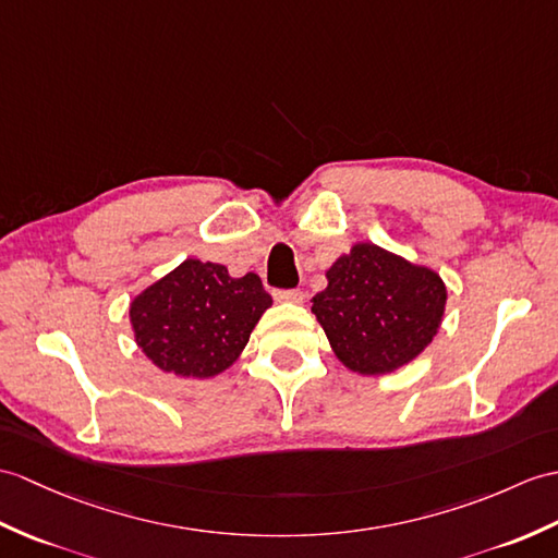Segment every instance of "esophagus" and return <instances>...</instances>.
I'll return each instance as SVG.
<instances>
[{"label":"esophagus","mask_w":558,"mask_h":558,"mask_svg":"<svg viewBox=\"0 0 558 558\" xmlns=\"http://www.w3.org/2000/svg\"><path fill=\"white\" fill-rule=\"evenodd\" d=\"M274 296H276V302H288V304H302L304 302L302 290H276Z\"/></svg>","instance_id":"esophagus-1"}]
</instances>
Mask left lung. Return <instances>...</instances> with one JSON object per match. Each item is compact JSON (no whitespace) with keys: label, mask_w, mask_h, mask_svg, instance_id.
<instances>
[{"label":"left lung","mask_w":558,"mask_h":558,"mask_svg":"<svg viewBox=\"0 0 558 558\" xmlns=\"http://www.w3.org/2000/svg\"><path fill=\"white\" fill-rule=\"evenodd\" d=\"M326 278L311 311L349 371L395 373L423 354L442 326L447 284L437 270L378 244H352Z\"/></svg>","instance_id":"left-lung-1"}]
</instances>
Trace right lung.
Returning a JSON list of instances; mask_svg holds the SVG:
<instances>
[{
  "label": "right lung",
  "mask_w": 558,
  "mask_h": 558,
  "mask_svg": "<svg viewBox=\"0 0 558 558\" xmlns=\"http://www.w3.org/2000/svg\"><path fill=\"white\" fill-rule=\"evenodd\" d=\"M274 304L262 278H232L223 264L185 258L131 302L135 342L154 366L206 380L228 371Z\"/></svg>",
  "instance_id": "add662e5"
}]
</instances>
